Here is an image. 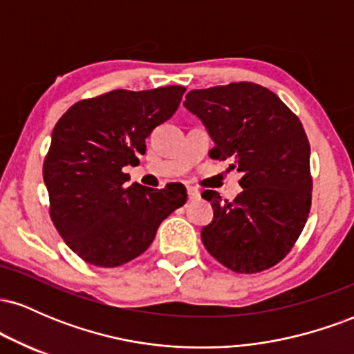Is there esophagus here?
Segmentation results:
<instances>
[{
	"instance_id": "1",
	"label": "esophagus",
	"mask_w": 354,
	"mask_h": 354,
	"mask_svg": "<svg viewBox=\"0 0 354 354\" xmlns=\"http://www.w3.org/2000/svg\"><path fill=\"white\" fill-rule=\"evenodd\" d=\"M188 200L189 201H194V200H198V198H200V191H198L196 188H193V186H188Z\"/></svg>"
}]
</instances>
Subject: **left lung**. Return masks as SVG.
<instances>
[{
    "mask_svg": "<svg viewBox=\"0 0 354 354\" xmlns=\"http://www.w3.org/2000/svg\"><path fill=\"white\" fill-rule=\"evenodd\" d=\"M185 108L213 140V160L243 174L233 201L205 191L213 221L201 230L208 253L236 273H258L290 253L311 206L310 143L301 121L273 91L230 83L193 89Z\"/></svg>",
    "mask_w": 354,
    "mask_h": 354,
    "instance_id": "1",
    "label": "left lung"
}]
</instances>
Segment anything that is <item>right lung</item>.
I'll return each mask as SVG.
<instances>
[{
	"label": "right lung",
	"instance_id": "obj_1",
	"mask_svg": "<svg viewBox=\"0 0 354 354\" xmlns=\"http://www.w3.org/2000/svg\"><path fill=\"white\" fill-rule=\"evenodd\" d=\"M183 86L115 89L59 118L43 166L50 214L66 245L89 265L115 268L145 253L158 226L186 203V188L133 183L123 168L145 154L146 138L180 106Z\"/></svg>",
	"mask_w": 354,
	"mask_h": 354
}]
</instances>
